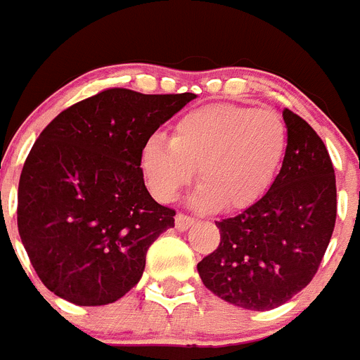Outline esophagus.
Listing matches in <instances>:
<instances>
[{"label":"esophagus","instance_id":"obj_1","mask_svg":"<svg viewBox=\"0 0 360 360\" xmlns=\"http://www.w3.org/2000/svg\"><path fill=\"white\" fill-rule=\"evenodd\" d=\"M194 217L192 216H186V214H177V216H175V229H177V231H188L190 226L194 225Z\"/></svg>","mask_w":360,"mask_h":360}]
</instances>
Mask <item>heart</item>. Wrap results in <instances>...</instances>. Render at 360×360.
<instances>
[{"mask_svg": "<svg viewBox=\"0 0 360 360\" xmlns=\"http://www.w3.org/2000/svg\"><path fill=\"white\" fill-rule=\"evenodd\" d=\"M285 150L288 128L278 111L210 104L183 115L172 139L150 135L141 150V170L153 198L172 203L198 168L201 185L192 205L240 210L273 185Z\"/></svg>", "mask_w": 360, "mask_h": 360, "instance_id": "obj_1", "label": "heart"}]
</instances>
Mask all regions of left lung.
<instances>
[{
	"label": "left lung",
	"mask_w": 360,
	"mask_h": 360,
	"mask_svg": "<svg viewBox=\"0 0 360 360\" xmlns=\"http://www.w3.org/2000/svg\"><path fill=\"white\" fill-rule=\"evenodd\" d=\"M288 150L267 194L216 221L221 241L198 264L205 288L221 300L267 311L291 300L319 271L335 229V170L306 120L282 111Z\"/></svg>",
	"instance_id": "8db88e82"
}]
</instances>
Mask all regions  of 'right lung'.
<instances>
[{
  "instance_id": "right-lung-1",
  "label": "right lung",
  "mask_w": 360,
  "mask_h": 360,
  "mask_svg": "<svg viewBox=\"0 0 360 360\" xmlns=\"http://www.w3.org/2000/svg\"><path fill=\"white\" fill-rule=\"evenodd\" d=\"M194 98L113 87L63 110L36 139L18 186V231L56 297L105 306L141 280L175 216L144 186L141 150Z\"/></svg>"
}]
</instances>
